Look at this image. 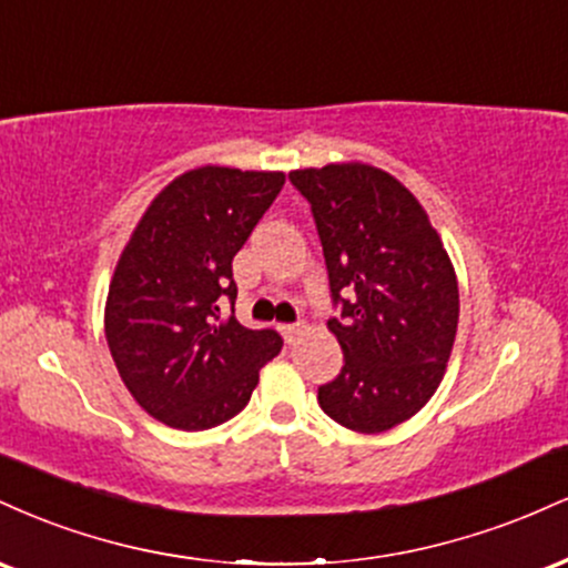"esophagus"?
Returning <instances> with one entry per match:
<instances>
[{
	"label": "esophagus",
	"instance_id": "1",
	"mask_svg": "<svg viewBox=\"0 0 568 568\" xmlns=\"http://www.w3.org/2000/svg\"><path fill=\"white\" fill-rule=\"evenodd\" d=\"M277 331L283 334L285 342L291 344V342H296L298 334H302V325H298V323H283V325H277Z\"/></svg>",
	"mask_w": 568,
	"mask_h": 568
}]
</instances>
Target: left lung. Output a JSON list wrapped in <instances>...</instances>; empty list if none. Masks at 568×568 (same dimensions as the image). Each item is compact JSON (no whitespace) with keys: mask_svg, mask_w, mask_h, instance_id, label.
Here are the masks:
<instances>
[{"mask_svg":"<svg viewBox=\"0 0 568 568\" xmlns=\"http://www.w3.org/2000/svg\"><path fill=\"white\" fill-rule=\"evenodd\" d=\"M310 202L328 270V328L342 374L317 387L331 419L384 433L410 419L446 374L459 288L425 207L400 181L361 162L293 171Z\"/></svg>","mask_w":568,"mask_h":568,"instance_id":"8db88e82","label":"left lung"}]
</instances>
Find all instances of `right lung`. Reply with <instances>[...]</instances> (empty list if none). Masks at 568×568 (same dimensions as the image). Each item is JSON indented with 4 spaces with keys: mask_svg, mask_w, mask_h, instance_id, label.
<instances>
[{
    "mask_svg": "<svg viewBox=\"0 0 568 568\" xmlns=\"http://www.w3.org/2000/svg\"><path fill=\"white\" fill-rule=\"evenodd\" d=\"M283 184V173L189 171L154 197L122 251L106 342L130 395L168 427L197 433L232 419L283 349L277 331L237 323L232 277V258Z\"/></svg>",
    "mask_w": 568,
    "mask_h": 568,
    "instance_id": "obj_1",
    "label": "right lung"
}]
</instances>
